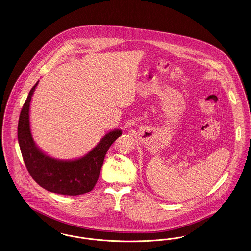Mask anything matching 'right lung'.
I'll return each mask as SVG.
<instances>
[{"instance_id":"right-lung-1","label":"right lung","mask_w":251,"mask_h":251,"mask_svg":"<svg viewBox=\"0 0 251 251\" xmlns=\"http://www.w3.org/2000/svg\"><path fill=\"white\" fill-rule=\"evenodd\" d=\"M38 82L22 107L18 126V140L27 170L33 180L50 192L68 196L90 192L98 182L106 153L122 130L109 131L90 152L75 159H57L47 154L33 141L30 125L31 101Z\"/></svg>"}]
</instances>
